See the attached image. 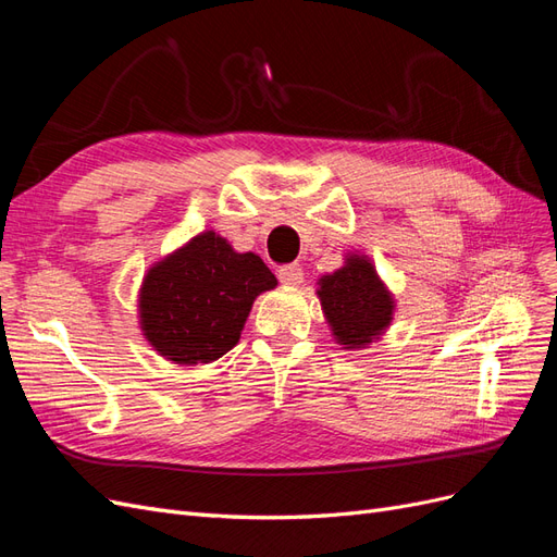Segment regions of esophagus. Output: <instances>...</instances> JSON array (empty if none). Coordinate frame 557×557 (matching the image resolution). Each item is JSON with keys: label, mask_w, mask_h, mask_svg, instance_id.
I'll return each instance as SVG.
<instances>
[{"label": "esophagus", "mask_w": 557, "mask_h": 557, "mask_svg": "<svg viewBox=\"0 0 557 557\" xmlns=\"http://www.w3.org/2000/svg\"><path fill=\"white\" fill-rule=\"evenodd\" d=\"M278 281L285 285H299L305 281V269L299 264H283L278 267Z\"/></svg>", "instance_id": "obj_1"}]
</instances>
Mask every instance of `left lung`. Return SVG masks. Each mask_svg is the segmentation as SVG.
I'll return each mask as SVG.
<instances>
[{
	"mask_svg": "<svg viewBox=\"0 0 557 557\" xmlns=\"http://www.w3.org/2000/svg\"><path fill=\"white\" fill-rule=\"evenodd\" d=\"M318 295L332 332L346 348L369 344L391 323L393 299L362 258H350L339 272L320 278Z\"/></svg>",
	"mask_w": 557,
	"mask_h": 557,
	"instance_id": "left-lung-1",
	"label": "left lung"
}]
</instances>
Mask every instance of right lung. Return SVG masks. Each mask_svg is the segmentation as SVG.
I'll use <instances>...</instances> for the list:
<instances>
[{"label": "right lung", "mask_w": 557, "mask_h": 557, "mask_svg": "<svg viewBox=\"0 0 557 557\" xmlns=\"http://www.w3.org/2000/svg\"><path fill=\"white\" fill-rule=\"evenodd\" d=\"M274 285L256 252L199 234L148 272L139 299L146 339L176 364L223 358L239 342L252 299Z\"/></svg>", "instance_id": "add662e5"}]
</instances>
